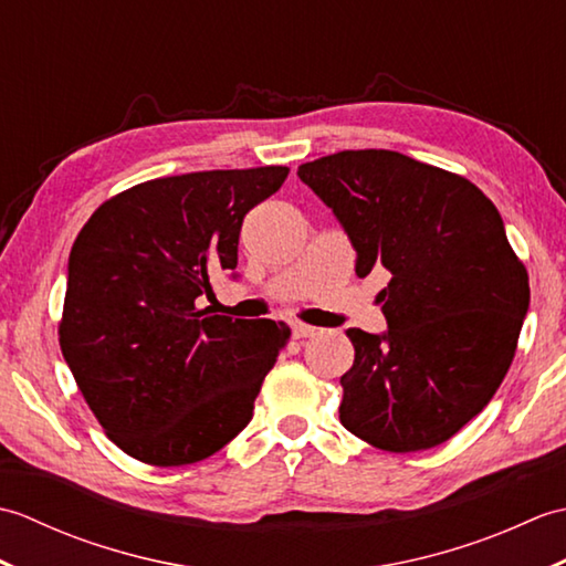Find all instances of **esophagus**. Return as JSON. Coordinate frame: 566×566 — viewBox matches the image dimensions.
Masks as SVG:
<instances>
[{
    "label": "esophagus",
    "instance_id": "obj_1",
    "mask_svg": "<svg viewBox=\"0 0 566 566\" xmlns=\"http://www.w3.org/2000/svg\"><path fill=\"white\" fill-rule=\"evenodd\" d=\"M292 333H294L296 340H304V338H314V335L318 333V328L306 326V323H296V326L292 328Z\"/></svg>",
    "mask_w": 566,
    "mask_h": 566
}]
</instances>
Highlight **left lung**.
Instances as JSON below:
<instances>
[{
    "label": "left lung",
    "instance_id": "8db88e82",
    "mask_svg": "<svg viewBox=\"0 0 566 566\" xmlns=\"http://www.w3.org/2000/svg\"><path fill=\"white\" fill-rule=\"evenodd\" d=\"M298 177L350 235L357 276H389V331H347L340 423L387 452L450 440L501 387L531 304L499 209L462 175L394 150L326 155Z\"/></svg>",
    "mask_w": 566,
    "mask_h": 566
}]
</instances>
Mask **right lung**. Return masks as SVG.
Segmentation results:
<instances>
[{
    "label": "right lung",
    "mask_w": 566,
    "mask_h": 566,
    "mask_svg": "<svg viewBox=\"0 0 566 566\" xmlns=\"http://www.w3.org/2000/svg\"><path fill=\"white\" fill-rule=\"evenodd\" d=\"M290 167L148 179L106 199L70 250L60 350L106 438L153 467L207 460L252 418L290 326L197 308L235 270L245 213Z\"/></svg>",
    "instance_id": "obj_1"
}]
</instances>
